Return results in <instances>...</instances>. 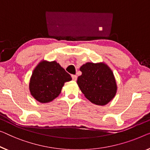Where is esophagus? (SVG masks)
<instances>
[{
    "mask_svg": "<svg viewBox=\"0 0 150 150\" xmlns=\"http://www.w3.org/2000/svg\"><path fill=\"white\" fill-rule=\"evenodd\" d=\"M72 79H73V81H76V80H77V76L75 75H72Z\"/></svg>",
    "mask_w": 150,
    "mask_h": 150,
    "instance_id": "obj_1",
    "label": "esophagus"
}]
</instances>
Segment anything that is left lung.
<instances>
[{"mask_svg":"<svg viewBox=\"0 0 150 150\" xmlns=\"http://www.w3.org/2000/svg\"><path fill=\"white\" fill-rule=\"evenodd\" d=\"M82 74L77 85L85 97L91 103L104 106L116 96L117 85L114 73L104 62H86L80 67Z\"/></svg>","mask_w":150,"mask_h":150,"instance_id":"left-lung-1","label":"left lung"}]
</instances>
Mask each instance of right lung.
Here are the masks:
<instances>
[{"instance_id":"add662e5","label":"right lung","mask_w":150,"mask_h":150,"mask_svg":"<svg viewBox=\"0 0 150 150\" xmlns=\"http://www.w3.org/2000/svg\"><path fill=\"white\" fill-rule=\"evenodd\" d=\"M71 75L57 61L42 60L33 69L29 83L33 98L40 103H48L59 96Z\"/></svg>"}]
</instances>
